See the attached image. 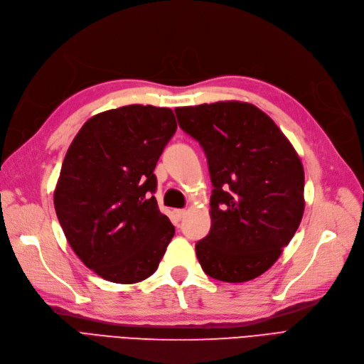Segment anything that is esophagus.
I'll return each mask as SVG.
<instances>
[{"mask_svg": "<svg viewBox=\"0 0 364 364\" xmlns=\"http://www.w3.org/2000/svg\"><path fill=\"white\" fill-rule=\"evenodd\" d=\"M185 212H186L185 209H174V212H173V213H174V218H176L178 221H181L182 218L185 216Z\"/></svg>", "mask_w": 364, "mask_h": 364, "instance_id": "obj_1", "label": "esophagus"}]
</instances>
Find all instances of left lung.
I'll use <instances>...</instances> for the list:
<instances>
[{"label":"left lung","mask_w":364,"mask_h":364,"mask_svg":"<svg viewBox=\"0 0 364 364\" xmlns=\"http://www.w3.org/2000/svg\"><path fill=\"white\" fill-rule=\"evenodd\" d=\"M174 112L205 151L213 185L210 231L196 243L198 263L213 279L251 281L274 264L300 225V158L254 105L218 101Z\"/></svg>","instance_id":"left-lung-1"}]
</instances>
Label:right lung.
<instances>
[{
  "instance_id": "right-lung-1",
  "label": "right lung",
  "mask_w": 364,
  "mask_h": 364,
  "mask_svg": "<svg viewBox=\"0 0 364 364\" xmlns=\"http://www.w3.org/2000/svg\"><path fill=\"white\" fill-rule=\"evenodd\" d=\"M176 128L167 107L124 106L86 121L65 154L53 194L58 221L82 263L106 281L149 278L174 236L152 194Z\"/></svg>"
}]
</instances>
